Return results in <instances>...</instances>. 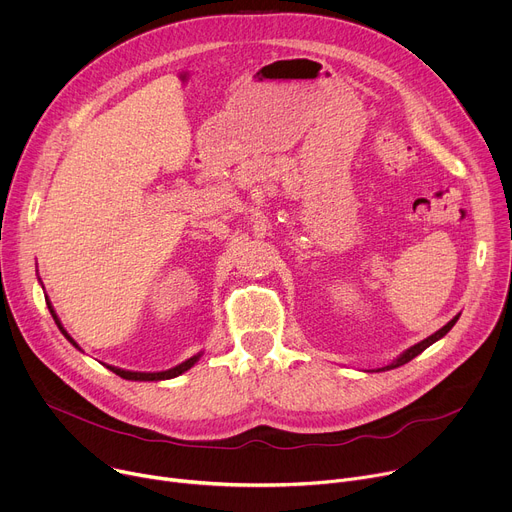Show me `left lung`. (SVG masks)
<instances>
[{"mask_svg": "<svg viewBox=\"0 0 512 512\" xmlns=\"http://www.w3.org/2000/svg\"><path fill=\"white\" fill-rule=\"evenodd\" d=\"M459 320V313H457V316L451 320V322H447L441 330H437L435 334H430L428 338H424V340H420L418 344H414V346H410L408 350H404L402 352V355L398 357V359H393L389 365H385V367H381V369H375V371H389V369H396V367H402V365H406V363H410L414 357H418L420 355V352L422 350H426L430 344H435L437 340H441L453 326H455V322Z\"/></svg>", "mask_w": 512, "mask_h": 512, "instance_id": "8db88e82", "label": "left lung"}]
</instances>
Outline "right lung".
I'll return each mask as SVG.
<instances>
[{"label": "right lung", "mask_w": 512, "mask_h": 512, "mask_svg": "<svg viewBox=\"0 0 512 512\" xmlns=\"http://www.w3.org/2000/svg\"><path fill=\"white\" fill-rule=\"evenodd\" d=\"M47 299V307H49V311H51V316H53V320H55V324H57V328L61 330V334L77 348V350H82L80 348V344H77L69 334H67V330L63 328V324H61V320H59V316L55 313V309H53V305H51V301H49V297H45ZM203 357V350L201 352H196L194 357H190V359H186L184 363H180V365H176V367H172V369H168V371H155V373H145V371H127V369H119V367H112V365H106V369H110L112 373H116L119 377H123V379H129V381H164V379H174V377H178V375H182L184 371H188L196 361H199Z\"/></svg>", "instance_id": "right-lung-1"}]
</instances>
